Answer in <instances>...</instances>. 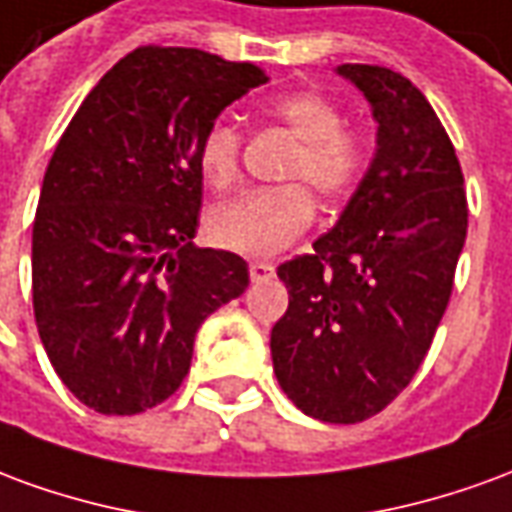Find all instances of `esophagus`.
I'll return each mask as SVG.
<instances>
[{
	"mask_svg": "<svg viewBox=\"0 0 512 512\" xmlns=\"http://www.w3.org/2000/svg\"><path fill=\"white\" fill-rule=\"evenodd\" d=\"M249 277H252V282H266V279L274 277V263L252 260V263H249Z\"/></svg>",
	"mask_w": 512,
	"mask_h": 512,
	"instance_id": "34e87169",
	"label": "esophagus"
}]
</instances>
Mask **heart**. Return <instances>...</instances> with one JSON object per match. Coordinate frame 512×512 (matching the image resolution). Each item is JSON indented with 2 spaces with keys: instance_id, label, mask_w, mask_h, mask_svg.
<instances>
[{
  "instance_id": "b5f03b06",
  "label": "heart",
  "mask_w": 512,
  "mask_h": 512,
  "mask_svg": "<svg viewBox=\"0 0 512 512\" xmlns=\"http://www.w3.org/2000/svg\"><path fill=\"white\" fill-rule=\"evenodd\" d=\"M260 117L296 139L285 161L282 180H299L271 189L246 191L208 213V235L216 246L246 257L274 255L293 244L315 216L307 182L323 200H340L354 189L370 158V139L362 128L345 126L343 109L318 90L271 95ZM244 134L227 117L205 126L197 142V158L213 189H227L241 172Z\"/></svg>"
}]
</instances>
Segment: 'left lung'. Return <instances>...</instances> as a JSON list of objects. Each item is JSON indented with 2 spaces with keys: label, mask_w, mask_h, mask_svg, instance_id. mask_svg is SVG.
<instances>
[{
  "label": "left lung",
  "mask_w": 512,
  "mask_h": 512,
  "mask_svg": "<svg viewBox=\"0 0 512 512\" xmlns=\"http://www.w3.org/2000/svg\"><path fill=\"white\" fill-rule=\"evenodd\" d=\"M337 71L373 106L376 158L340 222L277 268L290 304L271 329V356L304 414L354 425L384 411L425 362L469 205L461 161L419 87L381 65Z\"/></svg>",
  "instance_id": "left-lung-1"
}]
</instances>
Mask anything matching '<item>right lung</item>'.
I'll use <instances>...</instances> for the list:
<instances>
[{
    "label": "right lung",
    "mask_w": 512,
    "mask_h": 512,
    "mask_svg": "<svg viewBox=\"0 0 512 512\" xmlns=\"http://www.w3.org/2000/svg\"><path fill=\"white\" fill-rule=\"evenodd\" d=\"M263 68L139 46L84 98L51 156L32 224V307L54 373L98 414L164 403L202 321L249 285L244 257L191 244L197 142Z\"/></svg>",
    "instance_id": "right-lung-1"
}]
</instances>
